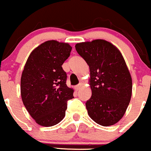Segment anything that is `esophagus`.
<instances>
[{
    "label": "esophagus",
    "instance_id": "esophagus-1",
    "mask_svg": "<svg viewBox=\"0 0 151 151\" xmlns=\"http://www.w3.org/2000/svg\"><path fill=\"white\" fill-rule=\"evenodd\" d=\"M82 86V83H79L78 84V85H76V89H77V90H79V89H81V87Z\"/></svg>",
    "mask_w": 151,
    "mask_h": 151
}]
</instances>
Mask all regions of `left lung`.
<instances>
[{
  "label": "left lung",
  "mask_w": 151,
  "mask_h": 151,
  "mask_svg": "<svg viewBox=\"0 0 151 151\" xmlns=\"http://www.w3.org/2000/svg\"><path fill=\"white\" fill-rule=\"evenodd\" d=\"M76 50L90 70L88 114L101 126L115 124L124 115L132 92V80L121 53L104 40L78 43Z\"/></svg>",
  "instance_id": "obj_1"
}]
</instances>
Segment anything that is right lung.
Listing matches in <instances>:
<instances>
[{
  "instance_id": "add662e5",
  "label": "right lung",
  "mask_w": 151,
  "mask_h": 151,
  "mask_svg": "<svg viewBox=\"0 0 151 151\" xmlns=\"http://www.w3.org/2000/svg\"><path fill=\"white\" fill-rule=\"evenodd\" d=\"M71 50L68 43L50 40L34 49L25 63L20 81L22 100L30 115L42 126L62 121L68 101L74 98L62 67Z\"/></svg>"
}]
</instances>
